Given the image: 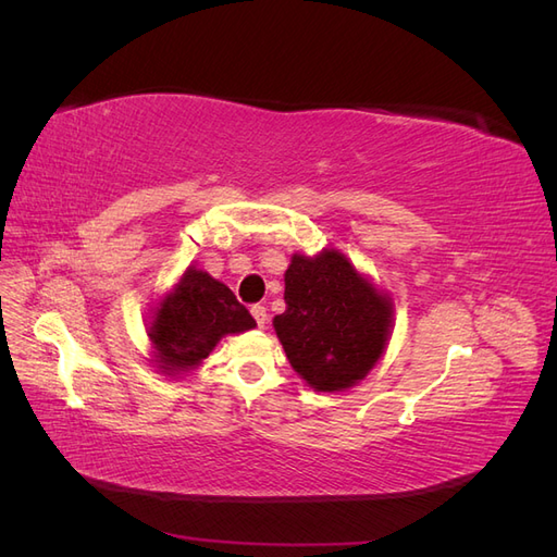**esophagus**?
I'll use <instances>...</instances> for the list:
<instances>
[{
    "instance_id": "esophagus-1",
    "label": "esophagus",
    "mask_w": 557,
    "mask_h": 557,
    "mask_svg": "<svg viewBox=\"0 0 557 557\" xmlns=\"http://www.w3.org/2000/svg\"><path fill=\"white\" fill-rule=\"evenodd\" d=\"M250 313H252V318L258 320L260 327L267 325V309H264L262 305H252V307H250Z\"/></svg>"
}]
</instances>
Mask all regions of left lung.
<instances>
[{"mask_svg": "<svg viewBox=\"0 0 557 557\" xmlns=\"http://www.w3.org/2000/svg\"><path fill=\"white\" fill-rule=\"evenodd\" d=\"M283 281L285 311L274 330L297 376L318 393L360 383L391 342L393 297L336 248L295 252Z\"/></svg>", "mask_w": 557, "mask_h": 557, "instance_id": "8db88e82", "label": "left lung"}]
</instances>
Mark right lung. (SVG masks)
<instances>
[{
  "label": "right lung",
  "instance_id": "1",
  "mask_svg": "<svg viewBox=\"0 0 557 557\" xmlns=\"http://www.w3.org/2000/svg\"><path fill=\"white\" fill-rule=\"evenodd\" d=\"M256 327V320L227 288L205 269L188 267L150 309V362L170 379L188 376L227 334Z\"/></svg>",
  "mask_w": 557,
  "mask_h": 557
}]
</instances>
